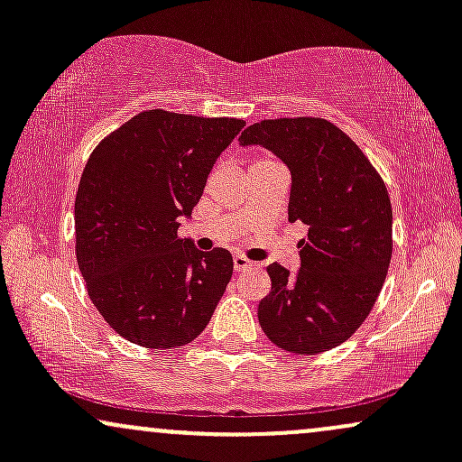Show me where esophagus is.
I'll return each instance as SVG.
<instances>
[{
  "label": "esophagus",
  "instance_id": "34e87169",
  "mask_svg": "<svg viewBox=\"0 0 462 462\" xmlns=\"http://www.w3.org/2000/svg\"><path fill=\"white\" fill-rule=\"evenodd\" d=\"M252 267H256V263L247 261V258L241 256V254L235 256V269H236V272H245V269H252Z\"/></svg>",
  "mask_w": 462,
  "mask_h": 462
}]
</instances>
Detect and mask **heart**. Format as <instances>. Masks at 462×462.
Instances as JSON below:
<instances>
[{
  "label": "heart",
  "mask_w": 462,
  "mask_h": 462,
  "mask_svg": "<svg viewBox=\"0 0 462 462\" xmlns=\"http://www.w3.org/2000/svg\"><path fill=\"white\" fill-rule=\"evenodd\" d=\"M261 161H263V158H261ZM256 162H258V161H256Z\"/></svg>",
  "instance_id": "b5f03b06"
}]
</instances>
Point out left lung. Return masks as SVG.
I'll return each mask as SVG.
<instances>
[{
    "label": "left lung",
    "mask_w": 462,
    "mask_h": 462,
    "mask_svg": "<svg viewBox=\"0 0 462 462\" xmlns=\"http://www.w3.org/2000/svg\"><path fill=\"white\" fill-rule=\"evenodd\" d=\"M241 145L272 150L291 171L289 221L309 226L301 267H267L272 291L258 304L269 341L293 354L341 346L367 319L389 272L393 210L363 150L319 116L264 119Z\"/></svg>",
    "instance_id": "obj_1"
}]
</instances>
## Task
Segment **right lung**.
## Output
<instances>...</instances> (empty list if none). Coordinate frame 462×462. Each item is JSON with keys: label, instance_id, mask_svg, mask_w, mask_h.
I'll return each mask as SVG.
<instances>
[{"label": "right lung", "instance_id": "add662e5", "mask_svg": "<svg viewBox=\"0 0 462 462\" xmlns=\"http://www.w3.org/2000/svg\"><path fill=\"white\" fill-rule=\"evenodd\" d=\"M245 121L143 110L95 147L76 195V258L106 323L141 347L173 349L208 326L232 254L178 236L219 153Z\"/></svg>", "mask_w": 462, "mask_h": 462}]
</instances>
